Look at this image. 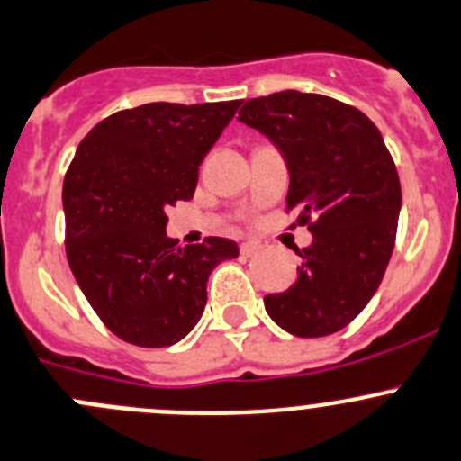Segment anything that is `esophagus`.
<instances>
[{
	"label": "esophagus",
	"instance_id": "obj_1",
	"mask_svg": "<svg viewBox=\"0 0 461 461\" xmlns=\"http://www.w3.org/2000/svg\"><path fill=\"white\" fill-rule=\"evenodd\" d=\"M259 249H262V246H259L258 241H244V244L240 246V253L244 255V258H253Z\"/></svg>",
	"mask_w": 461,
	"mask_h": 461
}]
</instances>
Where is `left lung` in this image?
<instances>
[{
	"label": "left lung",
	"mask_w": 461,
	"mask_h": 461,
	"mask_svg": "<svg viewBox=\"0 0 461 461\" xmlns=\"http://www.w3.org/2000/svg\"><path fill=\"white\" fill-rule=\"evenodd\" d=\"M240 121L285 154V211L313 235L312 246L298 250L294 285L264 295V307L295 336L334 334L370 303L392 258L401 211L394 158L361 109L330 95H259L246 100Z\"/></svg>",
	"instance_id": "8db88e82"
}]
</instances>
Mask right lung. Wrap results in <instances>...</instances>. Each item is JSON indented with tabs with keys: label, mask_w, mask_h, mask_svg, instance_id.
Instances as JSON below:
<instances>
[{
	"label": "right lung",
	"mask_w": 461,
	"mask_h": 461,
	"mask_svg": "<svg viewBox=\"0 0 461 461\" xmlns=\"http://www.w3.org/2000/svg\"><path fill=\"white\" fill-rule=\"evenodd\" d=\"M241 100L148 103L100 121L65 175L71 273L112 334L139 348L184 339L206 307V282L240 249L226 237L181 246L166 211L193 199L199 166Z\"/></svg>",
	"instance_id": "right-lung-1"
}]
</instances>
